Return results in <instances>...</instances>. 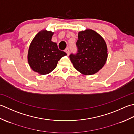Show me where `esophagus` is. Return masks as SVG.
I'll use <instances>...</instances> for the list:
<instances>
[{
	"label": "esophagus",
	"mask_w": 134,
	"mask_h": 134,
	"mask_svg": "<svg viewBox=\"0 0 134 134\" xmlns=\"http://www.w3.org/2000/svg\"><path fill=\"white\" fill-rule=\"evenodd\" d=\"M65 51L66 52V53L67 54V55H69V54H70V51H69V48H67L65 49Z\"/></svg>",
	"instance_id": "34e87169"
}]
</instances>
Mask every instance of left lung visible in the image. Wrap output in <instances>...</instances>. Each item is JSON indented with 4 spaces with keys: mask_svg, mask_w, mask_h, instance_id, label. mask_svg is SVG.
<instances>
[{
    "mask_svg": "<svg viewBox=\"0 0 134 134\" xmlns=\"http://www.w3.org/2000/svg\"><path fill=\"white\" fill-rule=\"evenodd\" d=\"M77 53L69 57L75 69L84 75H92L104 66L108 58L107 45L103 38L92 29L78 33Z\"/></svg>",
    "mask_w": 134,
    "mask_h": 134,
    "instance_id": "left-lung-1",
    "label": "left lung"
}]
</instances>
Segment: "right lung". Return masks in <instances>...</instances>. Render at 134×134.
Returning a JSON list of instances; mask_svg holds the SVG:
<instances>
[{
  "mask_svg": "<svg viewBox=\"0 0 134 134\" xmlns=\"http://www.w3.org/2000/svg\"><path fill=\"white\" fill-rule=\"evenodd\" d=\"M54 32L44 29L38 32L30 44L28 62L31 69L41 75H47L56 68L59 60L66 55L51 41Z\"/></svg>",
  "mask_w": 134,
  "mask_h": 134,
  "instance_id": "right-lung-1",
  "label": "right lung"
}]
</instances>
